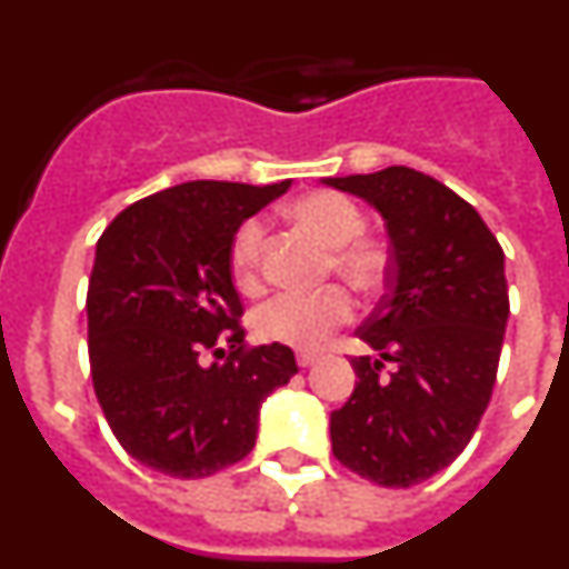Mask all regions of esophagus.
<instances>
[{
  "instance_id": "esophagus-1",
  "label": "esophagus",
  "mask_w": 569,
  "mask_h": 569,
  "mask_svg": "<svg viewBox=\"0 0 569 569\" xmlns=\"http://www.w3.org/2000/svg\"><path fill=\"white\" fill-rule=\"evenodd\" d=\"M316 359H319V353H308V350L296 353V361H299V367H310Z\"/></svg>"
}]
</instances>
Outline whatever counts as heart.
<instances>
[{"label":"heart","instance_id":"1","mask_svg":"<svg viewBox=\"0 0 569 569\" xmlns=\"http://www.w3.org/2000/svg\"><path fill=\"white\" fill-rule=\"evenodd\" d=\"M299 228L310 230L330 250V268L347 288L361 296H376L393 273V250L381 236L365 233V210L341 193L319 190L296 199L288 208ZM264 244V224L244 219L228 248V270L241 293H256L261 284L259 259ZM353 316V299L333 284L319 293H279L250 313V330L259 341L310 350Z\"/></svg>","mask_w":569,"mask_h":569}]
</instances>
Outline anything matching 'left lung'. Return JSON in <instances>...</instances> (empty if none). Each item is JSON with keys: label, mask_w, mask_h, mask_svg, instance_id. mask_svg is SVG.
Instances as JSON below:
<instances>
[{"label": "left lung", "mask_w": 569, "mask_h": 569, "mask_svg": "<svg viewBox=\"0 0 569 569\" xmlns=\"http://www.w3.org/2000/svg\"><path fill=\"white\" fill-rule=\"evenodd\" d=\"M385 219L393 273L356 330L353 396L330 413L333 456L381 487L445 470L490 405L510 296L505 250L476 208L413 168L325 179ZM390 360L393 371H385Z\"/></svg>", "instance_id": "8db88e82"}]
</instances>
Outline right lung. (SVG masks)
Returning <instances> with one entry per match:
<instances>
[{
    "instance_id": "add662e5",
    "label": "right lung",
    "mask_w": 569,
    "mask_h": 569,
    "mask_svg": "<svg viewBox=\"0 0 569 569\" xmlns=\"http://www.w3.org/2000/svg\"><path fill=\"white\" fill-rule=\"evenodd\" d=\"M290 188L184 182L104 228L88 284L93 390L139 465L204 479L253 450L259 407L299 370L284 345H244L228 270L236 228ZM229 359L207 365L210 352Z\"/></svg>"
}]
</instances>
